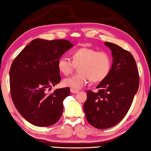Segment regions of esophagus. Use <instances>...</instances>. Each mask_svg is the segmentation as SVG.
Here are the masks:
<instances>
[{
	"label": "esophagus",
	"instance_id": "34e87169",
	"mask_svg": "<svg viewBox=\"0 0 151 151\" xmlns=\"http://www.w3.org/2000/svg\"><path fill=\"white\" fill-rule=\"evenodd\" d=\"M70 92L72 93H76L78 92V90L77 89H70Z\"/></svg>",
	"mask_w": 151,
	"mask_h": 151
}]
</instances>
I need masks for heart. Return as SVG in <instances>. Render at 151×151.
I'll return each mask as SVG.
<instances>
[{
	"label": "heart",
	"mask_w": 151,
	"mask_h": 151,
	"mask_svg": "<svg viewBox=\"0 0 151 151\" xmlns=\"http://www.w3.org/2000/svg\"><path fill=\"white\" fill-rule=\"evenodd\" d=\"M72 59L63 55L58 62V69L65 75H70L75 66H78L79 73L63 80V85L72 89L82 88L89 80L93 83L102 81L111 71V59L104 51L82 47L72 53Z\"/></svg>",
	"instance_id": "heart-1"
}]
</instances>
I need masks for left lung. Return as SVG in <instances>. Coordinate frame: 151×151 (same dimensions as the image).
Segmentation results:
<instances>
[{
	"label": "left lung",
	"mask_w": 151,
	"mask_h": 151,
	"mask_svg": "<svg viewBox=\"0 0 151 151\" xmlns=\"http://www.w3.org/2000/svg\"><path fill=\"white\" fill-rule=\"evenodd\" d=\"M113 62L107 77L99 83L97 93L88 90L83 104L85 116L97 129H107L121 121L131 107L139 87L136 62L130 53L116 44L105 42Z\"/></svg>",
	"instance_id": "1"
}]
</instances>
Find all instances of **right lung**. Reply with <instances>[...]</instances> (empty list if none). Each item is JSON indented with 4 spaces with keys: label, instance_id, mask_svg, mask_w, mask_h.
Instances as JSON below:
<instances>
[{
    "label": "right lung",
    "instance_id": "add662e5",
    "mask_svg": "<svg viewBox=\"0 0 151 151\" xmlns=\"http://www.w3.org/2000/svg\"><path fill=\"white\" fill-rule=\"evenodd\" d=\"M73 47L67 40H32L15 60L9 71L11 96L19 114L31 124L52 125L61 117L68 87L47 93L61 81L58 62Z\"/></svg>",
    "mask_w": 151,
    "mask_h": 151
}]
</instances>
